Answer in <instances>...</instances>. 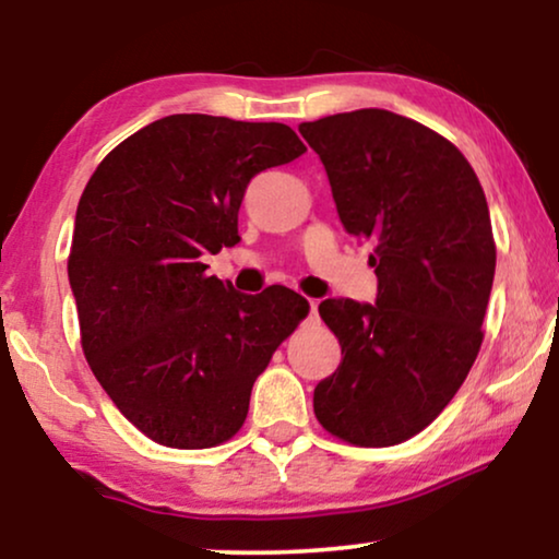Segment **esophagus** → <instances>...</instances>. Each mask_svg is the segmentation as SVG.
<instances>
[{
	"label": "esophagus",
	"mask_w": 559,
	"mask_h": 559,
	"mask_svg": "<svg viewBox=\"0 0 559 559\" xmlns=\"http://www.w3.org/2000/svg\"><path fill=\"white\" fill-rule=\"evenodd\" d=\"M308 308H310V320L318 318V300H308Z\"/></svg>",
	"instance_id": "34e87169"
}]
</instances>
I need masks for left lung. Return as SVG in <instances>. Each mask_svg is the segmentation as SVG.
I'll use <instances>...</instances> for the list:
<instances>
[{"instance_id":"1","label":"left lung","mask_w":559,"mask_h":559,"mask_svg":"<svg viewBox=\"0 0 559 559\" xmlns=\"http://www.w3.org/2000/svg\"><path fill=\"white\" fill-rule=\"evenodd\" d=\"M341 224L373 243L377 302L328 297L343 361L312 394L335 438L384 448L425 430L468 377L496 272L484 188L455 144L386 109L302 121Z\"/></svg>"}]
</instances>
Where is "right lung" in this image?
Instances as JSON below:
<instances>
[{"mask_svg": "<svg viewBox=\"0 0 559 559\" xmlns=\"http://www.w3.org/2000/svg\"><path fill=\"white\" fill-rule=\"evenodd\" d=\"M305 152L277 121L173 114L114 147L75 211L68 280L86 361L150 440L201 450L234 438L251 386L308 300L243 295L205 274L234 247L247 186Z\"/></svg>", "mask_w": 559, "mask_h": 559, "instance_id": "right-lung-1", "label": "right lung"}]
</instances>
